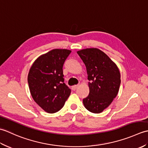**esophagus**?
Masks as SVG:
<instances>
[{"instance_id": "esophagus-1", "label": "esophagus", "mask_w": 148, "mask_h": 148, "mask_svg": "<svg viewBox=\"0 0 148 148\" xmlns=\"http://www.w3.org/2000/svg\"><path fill=\"white\" fill-rule=\"evenodd\" d=\"M77 87H78V85H74L73 86H72V90L75 91L77 88Z\"/></svg>"}]
</instances>
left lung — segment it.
<instances>
[{
    "label": "left lung",
    "mask_w": 148,
    "mask_h": 148,
    "mask_svg": "<svg viewBox=\"0 0 148 148\" xmlns=\"http://www.w3.org/2000/svg\"><path fill=\"white\" fill-rule=\"evenodd\" d=\"M86 66L89 95L83 100L91 112L100 113L108 108L117 96L120 86V72L115 63L98 48L77 51Z\"/></svg>",
    "instance_id": "obj_1"
}]
</instances>
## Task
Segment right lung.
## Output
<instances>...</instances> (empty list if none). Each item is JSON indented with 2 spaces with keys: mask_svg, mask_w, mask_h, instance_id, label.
I'll use <instances>...</instances> for the list:
<instances>
[{
  "mask_svg": "<svg viewBox=\"0 0 148 148\" xmlns=\"http://www.w3.org/2000/svg\"><path fill=\"white\" fill-rule=\"evenodd\" d=\"M71 51L54 49L39 56L30 67L28 83L34 101L44 111L55 113L64 107L71 89L64 83L63 65Z\"/></svg>",
  "mask_w": 148,
  "mask_h": 148,
  "instance_id": "obj_1",
  "label": "right lung"
}]
</instances>
